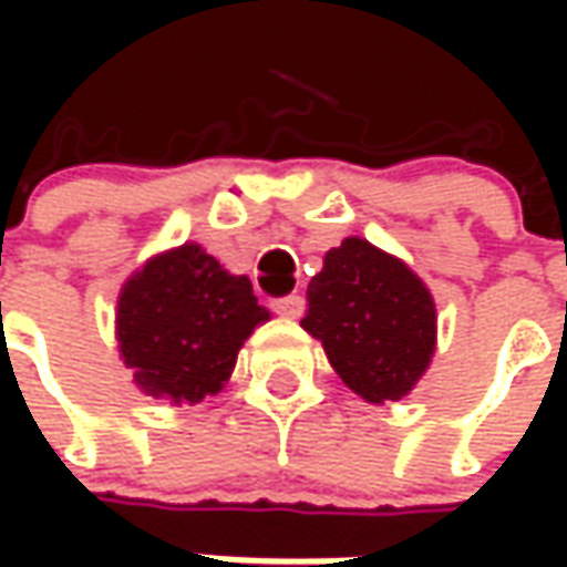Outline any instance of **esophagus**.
<instances>
[{
    "mask_svg": "<svg viewBox=\"0 0 567 567\" xmlns=\"http://www.w3.org/2000/svg\"><path fill=\"white\" fill-rule=\"evenodd\" d=\"M272 312H279L282 319H300L303 316V297L300 295H288L272 300Z\"/></svg>",
    "mask_w": 567,
    "mask_h": 567,
    "instance_id": "esophagus-1",
    "label": "esophagus"
}]
</instances>
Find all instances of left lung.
I'll use <instances>...</instances> for the list:
<instances>
[{"mask_svg": "<svg viewBox=\"0 0 567 567\" xmlns=\"http://www.w3.org/2000/svg\"><path fill=\"white\" fill-rule=\"evenodd\" d=\"M300 328L368 404L406 398L437 349V307L427 285L361 236H346L324 255Z\"/></svg>", "mask_w": 567, "mask_h": 567, "instance_id": "1", "label": "left lung"}]
</instances>
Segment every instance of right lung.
Wrapping results in <instances>:
<instances>
[{
	"label": "right lung",
	"instance_id": "obj_1",
	"mask_svg": "<svg viewBox=\"0 0 567 567\" xmlns=\"http://www.w3.org/2000/svg\"><path fill=\"white\" fill-rule=\"evenodd\" d=\"M264 321L270 309L260 307L248 276L185 243L148 258L124 282L115 340L142 394L199 404L227 385L239 349Z\"/></svg>",
	"mask_w": 567,
	"mask_h": 567
}]
</instances>
